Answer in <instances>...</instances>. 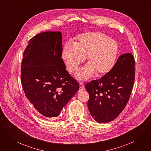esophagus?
<instances>
[{"instance_id":"1","label":"esophagus","mask_w":151,"mask_h":151,"mask_svg":"<svg viewBox=\"0 0 151 151\" xmlns=\"http://www.w3.org/2000/svg\"><path fill=\"white\" fill-rule=\"evenodd\" d=\"M79 86H80L79 91H82V90H84V84H83L81 82H80V83H79Z\"/></svg>"}]
</instances>
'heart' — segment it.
Returning <instances> with one entry per match:
<instances>
[{"label":"heart","mask_w":151,"mask_h":151,"mask_svg":"<svg viewBox=\"0 0 151 151\" xmlns=\"http://www.w3.org/2000/svg\"><path fill=\"white\" fill-rule=\"evenodd\" d=\"M118 46L116 41L101 32H86L78 35L73 43L67 42L63 47L62 58L70 72L78 69L87 57L88 63L76 73L78 79L86 80L94 72L102 75L114 65Z\"/></svg>","instance_id":"1"}]
</instances>
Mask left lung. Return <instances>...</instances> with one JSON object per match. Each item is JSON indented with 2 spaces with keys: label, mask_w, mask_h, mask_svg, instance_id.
Listing matches in <instances>:
<instances>
[{
  "label": "left lung",
  "mask_w": 151,
  "mask_h": 151,
  "mask_svg": "<svg viewBox=\"0 0 151 151\" xmlns=\"http://www.w3.org/2000/svg\"><path fill=\"white\" fill-rule=\"evenodd\" d=\"M134 64L131 53L123 54L104 76L86 84L90 96L88 108L98 122L114 120L125 109L135 79Z\"/></svg>",
  "instance_id": "1"
}]
</instances>
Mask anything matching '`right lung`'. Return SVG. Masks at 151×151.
<instances>
[{"mask_svg": "<svg viewBox=\"0 0 151 151\" xmlns=\"http://www.w3.org/2000/svg\"><path fill=\"white\" fill-rule=\"evenodd\" d=\"M23 53L21 79L27 99L42 116H59L79 89L66 70L60 32H45L28 42Z\"/></svg>", "mask_w": 151, "mask_h": 151, "instance_id": "add662e5", "label": "right lung"}]
</instances>
